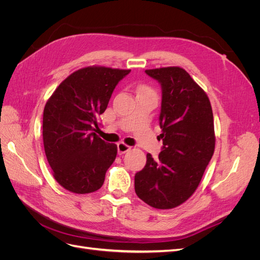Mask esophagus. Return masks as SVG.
<instances>
[{
  "label": "esophagus",
  "mask_w": 260,
  "mask_h": 260,
  "mask_svg": "<svg viewBox=\"0 0 260 260\" xmlns=\"http://www.w3.org/2000/svg\"><path fill=\"white\" fill-rule=\"evenodd\" d=\"M117 148H118V154L122 155V154H124V153H127L128 151H130L131 146H129V145H127V144H124L123 142H120V143L117 144Z\"/></svg>",
  "instance_id": "1"
}]
</instances>
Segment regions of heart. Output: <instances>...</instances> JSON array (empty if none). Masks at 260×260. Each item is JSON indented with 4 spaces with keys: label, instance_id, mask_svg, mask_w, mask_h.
I'll return each mask as SVG.
<instances>
[{
    "label": "heart",
    "instance_id": "obj_1",
    "mask_svg": "<svg viewBox=\"0 0 260 260\" xmlns=\"http://www.w3.org/2000/svg\"><path fill=\"white\" fill-rule=\"evenodd\" d=\"M142 91H148V92H153V90L149 88V86H146V85H142V86H140V89H139V92H142Z\"/></svg>",
    "mask_w": 260,
    "mask_h": 260
}]
</instances>
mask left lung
I'll use <instances>...</instances> for the list:
<instances>
[{"mask_svg": "<svg viewBox=\"0 0 260 260\" xmlns=\"http://www.w3.org/2000/svg\"><path fill=\"white\" fill-rule=\"evenodd\" d=\"M145 73L161 85L164 146L157 159L146 155V165L135 176V188L147 205L171 209L191 198L214 155V116L207 94L183 68Z\"/></svg>", "mask_w": 260, "mask_h": 260, "instance_id": "obj_1", "label": "left lung"}]
</instances>
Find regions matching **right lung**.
<instances>
[{
  "instance_id": "obj_1",
  "label": "right lung",
  "mask_w": 260,
  "mask_h": 260,
  "mask_svg": "<svg viewBox=\"0 0 260 260\" xmlns=\"http://www.w3.org/2000/svg\"><path fill=\"white\" fill-rule=\"evenodd\" d=\"M130 69L81 68L68 76L48 100L43 112V144L52 174L77 194L98 191L117 155V145L98 135L99 118L114 89Z\"/></svg>"
}]
</instances>
